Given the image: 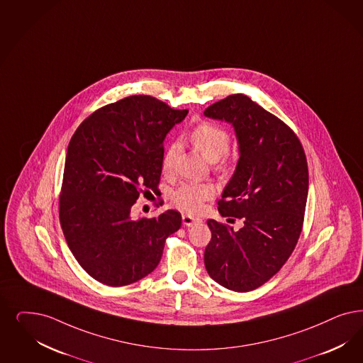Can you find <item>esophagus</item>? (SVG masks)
Returning <instances> with one entry per match:
<instances>
[{"mask_svg":"<svg viewBox=\"0 0 363 363\" xmlns=\"http://www.w3.org/2000/svg\"><path fill=\"white\" fill-rule=\"evenodd\" d=\"M182 223H184V225L193 226L194 224L201 223V220L200 218H196V217H191V216H189V214H184V216H182Z\"/></svg>","mask_w":363,"mask_h":363,"instance_id":"obj_1","label":"esophagus"}]
</instances>
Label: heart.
Here are the masks:
<instances>
[{
  "label": "heart",
  "instance_id": "obj_1",
  "mask_svg": "<svg viewBox=\"0 0 363 363\" xmlns=\"http://www.w3.org/2000/svg\"><path fill=\"white\" fill-rule=\"evenodd\" d=\"M189 142L196 150L211 162L216 163L218 170L228 167L224 157L230 149V135L225 128L213 123H201L194 127L188 135ZM179 150V145L172 143L163 154V173L170 174L174 167V161ZM216 196V189L212 184H191L184 182L173 190L172 202L175 208L186 213H199L206 201Z\"/></svg>",
  "mask_w": 363,
  "mask_h": 363
}]
</instances>
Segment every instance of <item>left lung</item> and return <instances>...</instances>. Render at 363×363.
I'll return each instance as SVG.
<instances>
[{
  "mask_svg": "<svg viewBox=\"0 0 363 363\" xmlns=\"http://www.w3.org/2000/svg\"><path fill=\"white\" fill-rule=\"evenodd\" d=\"M203 115L235 128L240 158L218 212L244 223L233 230L208 220L205 267L220 286L248 292L276 275L298 244L308 194L306 154L296 134L247 95H230Z\"/></svg>",
  "mask_w": 363,
  "mask_h": 363,
  "instance_id": "left-lung-1",
  "label": "left lung"
}]
</instances>
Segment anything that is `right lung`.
I'll return each instance as SVG.
<instances>
[{
    "label": "right lung",
    "instance_id": "obj_1",
    "mask_svg": "<svg viewBox=\"0 0 363 363\" xmlns=\"http://www.w3.org/2000/svg\"><path fill=\"white\" fill-rule=\"evenodd\" d=\"M188 110L134 95L91 113L71 138L59 217L77 263L100 283L122 287L151 274L181 214L131 218L139 194L158 191L163 140Z\"/></svg>",
    "mask_w": 363,
    "mask_h": 363
}]
</instances>
